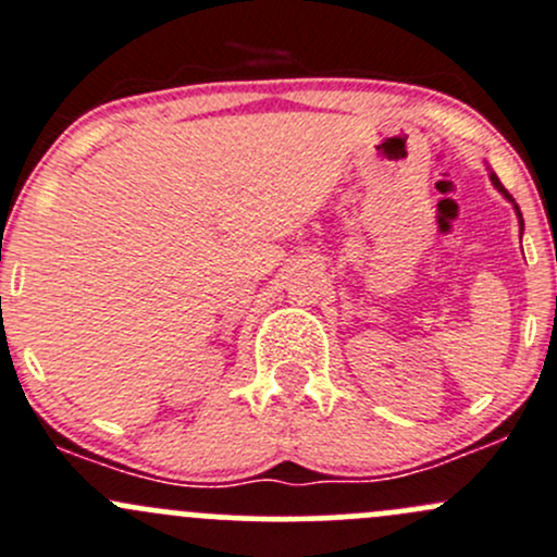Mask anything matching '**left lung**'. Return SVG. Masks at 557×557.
I'll return each mask as SVG.
<instances>
[{"mask_svg":"<svg viewBox=\"0 0 557 557\" xmlns=\"http://www.w3.org/2000/svg\"><path fill=\"white\" fill-rule=\"evenodd\" d=\"M491 182H493V187H496V190H498V193H502V195H504V198H507V200H509V203H512V206H515V214H518V220H520V233H523V214H520V209H518V203H515V198H512V195H509L507 190H504V185H502V182H498V176H496V174H493V171H491Z\"/></svg>","mask_w":557,"mask_h":557,"instance_id":"left-lung-1","label":"left lung"}]
</instances>
